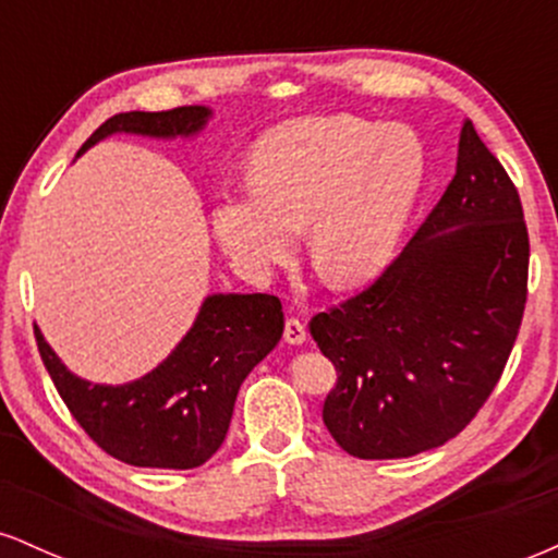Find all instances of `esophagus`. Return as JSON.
<instances>
[{
    "instance_id": "obj_1",
    "label": "esophagus",
    "mask_w": 558,
    "mask_h": 558,
    "mask_svg": "<svg viewBox=\"0 0 558 558\" xmlns=\"http://www.w3.org/2000/svg\"><path fill=\"white\" fill-rule=\"evenodd\" d=\"M283 338H286V343H291V345L306 343V328H304V323H301V319H296V317H288V319H286Z\"/></svg>"
}]
</instances>
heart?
I'll return each instance as SVG.
<instances>
[{
    "label": "heart",
    "mask_w": 558,
    "mask_h": 558,
    "mask_svg": "<svg viewBox=\"0 0 558 558\" xmlns=\"http://www.w3.org/2000/svg\"><path fill=\"white\" fill-rule=\"evenodd\" d=\"M425 178V146L409 128L354 114L291 120L254 146L252 189L215 204V235L235 267L267 278L306 228L317 270L332 286H356L396 254Z\"/></svg>",
    "instance_id": "obj_1"
}]
</instances>
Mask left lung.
Instances as JSON below:
<instances>
[{"mask_svg":"<svg viewBox=\"0 0 558 558\" xmlns=\"http://www.w3.org/2000/svg\"><path fill=\"white\" fill-rule=\"evenodd\" d=\"M527 262L520 194L464 120L457 175L414 239L367 291L310 323L338 369L323 407L336 444L403 459L462 433L517 341Z\"/></svg>","mask_w":558,"mask_h":558,"instance_id":"left-lung-1","label":"left lung"}]
</instances>
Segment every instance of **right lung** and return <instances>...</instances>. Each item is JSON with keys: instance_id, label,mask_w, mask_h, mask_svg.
I'll return each mask as SVG.
<instances>
[{"instance_id": "1", "label": "right lung", "mask_w": 558, "mask_h": 558, "mask_svg": "<svg viewBox=\"0 0 558 558\" xmlns=\"http://www.w3.org/2000/svg\"><path fill=\"white\" fill-rule=\"evenodd\" d=\"M209 118L213 110L202 105L120 112L96 128L78 157L114 133L194 138ZM283 325V306L270 293H209L175 349L151 373L123 386L70 373L38 325L34 330L44 367L96 446L133 466L194 470L222 446L241 383L278 345Z\"/></svg>"}]
</instances>
